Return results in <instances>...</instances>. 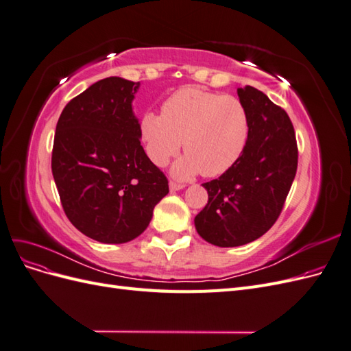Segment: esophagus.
<instances>
[{
	"label": "esophagus",
	"mask_w": 351,
	"mask_h": 351,
	"mask_svg": "<svg viewBox=\"0 0 351 351\" xmlns=\"http://www.w3.org/2000/svg\"><path fill=\"white\" fill-rule=\"evenodd\" d=\"M184 187V184H180V183H176V182H169V190L171 192H178V190H182Z\"/></svg>",
	"instance_id": "esophagus-1"
}]
</instances>
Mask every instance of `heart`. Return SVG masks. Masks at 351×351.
I'll list each match as a JSON object with an SVG mask.
<instances>
[{
  "mask_svg": "<svg viewBox=\"0 0 351 351\" xmlns=\"http://www.w3.org/2000/svg\"><path fill=\"white\" fill-rule=\"evenodd\" d=\"M161 112L142 115L141 137L146 155L158 167L167 165L183 143L187 154L173 167L178 178L224 174L246 149L250 120L237 97L184 86L162 102Z\"/></svg>",
  "mask_w": 351,
  "mask_h": 351,
  "instance_id": "heart-1",
  "label": "heart"
}]
</instances>
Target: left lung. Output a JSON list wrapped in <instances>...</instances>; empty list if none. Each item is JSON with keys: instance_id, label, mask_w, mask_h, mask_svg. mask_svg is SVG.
Instances as JSON below:
<instances>
[{"instance_id": "left-lung-1", "label": "left lung", "mask_w": 351, "mask_h": 351, "mask_svg": "<svg viewBox=\"0 0 351 351\" xmlns=\"http://www.w3.org/2000/svg\"><path fill=\"white\" fill-rule=\"evenodd\" d=\"M250 120L239 161L204 186L208 204L195 218L199 236L236 247L263 236L278 219L297 171V142L287 112L256 88L237 89Z\"/></svg>"}]
</instances>
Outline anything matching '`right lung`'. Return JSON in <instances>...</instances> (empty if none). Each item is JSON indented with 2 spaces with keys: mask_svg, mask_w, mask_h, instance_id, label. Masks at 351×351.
Segmentation results:
<instances>
[{
  "mask_svg": "<svg viewBox=\"0 0 351 351\" xmlns=\"http://www.w3.org/2000/svg\"><path fill=\"white\" fill-rule=\"evenodd\" d=\"M139 82L107 77L62 110L51 168L62 209L93 240L127 243L149 226L168 180L141 145L132 102Z\"/></svg>",
  "mask_w": 351,
  "mask_h": 351,
  "instance_id": "add662e5",
  "label": "right lung"
}]
</instances>
